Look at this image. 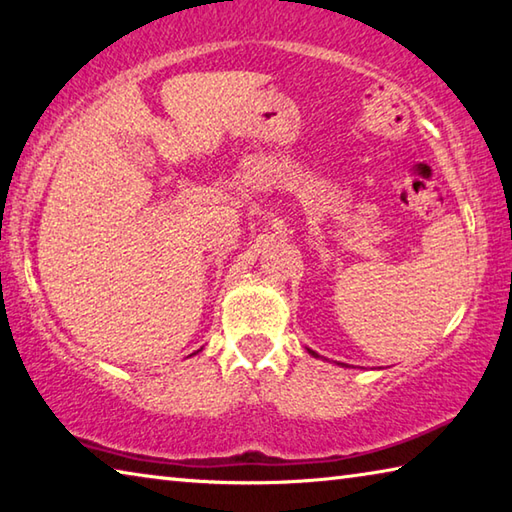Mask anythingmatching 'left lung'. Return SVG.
Returning a JSON list of instances; mask_svg holds the SVG:
<instances>
[{
	"label": "left lung",
	"instance_id": "1",
	"mask_svg": "<svg viewBox=\"0 0 512 512\" xmlns=\"http://www.w3.org/2000/svg\"><path fill=\"white\" fill-rule=\"evenodd\" d=\"M307 350H309V348H307ZM309 354H314V357H318V354H316L314 350H309Z\"/></svg>",
	"mask_w": 512,
	"mask_h": 512
}]
</instances>
